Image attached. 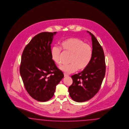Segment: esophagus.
Here are the masks:
<instances>
[{
    "label": "esophagus",
    "instance_id": "1",
    "mask_svg": "<svg viewBox=\"0 0 129 129\" xmlns=\"http://www.w3.org/2000/svg\"><path fill=\"white\" fill-rule=\"evenodd\" d=\"M64 77H68V76H69V75H67L66 74H65V73L64 74Z\"/></svg>",
    "mask_w": 129,
    "mask_h": 129
}]
</instances>
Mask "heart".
<instances>
[{"mask_svg":"<svg viewBox=\"0 0 129 129\" xmlns=\"http://www.w3.org/2000/svg\"><path fill=\"white\" fill-rule=\"evenodd\" d=\"M60 48L63 51L71 53L70 64L62 65L59 69L65 74L73 73L78 70H84L89 65L92 57V48L89 44L84 43L81 39L70 38L65 39L60 43ZM61 49L57 46L51 48L52 60L56 64L60 63Z\"/></svg>","mask_w":129,"mask_h":129,"instance_id":"obj_1","label":"heart"}]
</instances>
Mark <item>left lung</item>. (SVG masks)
Instances as JSON below:
<instances>
[{"label":"left lung","instance_id":"obj_1","mask_svg":"<svg viewBox=\"0 0 129 129\" xmlns=\"http://www.w3.org/2000/svg\"><path fill=\"white\" fill-rule=\"evenodd\" d=\"M93 54L88 66L78 74L71 76L73 83L69 87L71 98L77 102L86 101L99 90L106 73V63L103 49L96 38L90 32Z\"/></svg>","mask_w":129,"mask_h":129}]
</instances>
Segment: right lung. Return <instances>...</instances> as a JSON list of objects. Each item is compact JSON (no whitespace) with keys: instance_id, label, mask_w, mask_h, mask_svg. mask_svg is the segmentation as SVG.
Here are the masks:
<instances>
[{"instance_id":"add662e5","label":"right lung","mask_w":129,"mask_h":129,"mask_svg":"<svg viewBox=\"0 0 129 129\" xmlns=\"http://www.w3.org/2000/svg\"><path fill=\"white\" fill-rule=\"evenodd\" d=\"M57 32H43L31 39L23 50L20 73L31 98L47 101L54 95L56 86L64 77L51 56V44Z\"/></svg>"}]
</instances>
